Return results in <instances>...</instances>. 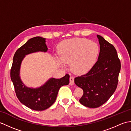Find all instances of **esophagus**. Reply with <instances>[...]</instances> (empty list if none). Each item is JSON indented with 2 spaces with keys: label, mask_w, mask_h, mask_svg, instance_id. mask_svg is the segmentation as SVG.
Returning a JSON list of instances; mask_svg holds the SVG:
<instances>
[{
  "label": "esophagus",
  "mask_w": 131,
  "mask_h": 131,
  "mask_svg": "<svg viewBox=\"0 0 131 131\" xmlns=\"http://www.w3.org/2000/svg\"><path fill=\"white\" fill-rule=\"evenodd\" d=\"M74 84V78L73 77H70V85Z\"/></svg>",
  "instance_id": "34e87169"
}]
</instances>
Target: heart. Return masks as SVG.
<instances>
[{
  "instance_id": "heart-1",
  "label": "heart",
  "mask_w": 131,
  "mask_h": 131,
  "mask_svg": "<svg viewBox=\"0 0 131 131\" xmlns=\"http://www.w3.org/2000/svg\"><path fill=\"white\" fill-rule=\"evenodd\" d=\"M99 48L97 43L85 38H74L61 43L60 56H57V63L61 66L70 64L71 70L75 73L88 71L96 62Z\"/></svg>"
}]
</instances>
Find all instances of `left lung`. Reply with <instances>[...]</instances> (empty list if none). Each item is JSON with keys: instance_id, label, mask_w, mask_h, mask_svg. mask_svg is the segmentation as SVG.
Segmentation results:
<instances>
[{"instance_id": "8db88e82", "label": "left lung", "mask_w": 131, "mask_h": 131, "mask_svg": "<svg viewBox=\"0 0 131 131\" xmlns=\"http://www.w3.org/2000/svg\"><path fill=\"white\" fill-rule=\"evenodd\" d=\"M97 37L100 49L98 60L87 73L74 79L75 84L84 92L79 102L90 108L100 107L113 95L121 68L115 47L101 36Z\"/></svg>"}]
</instances>
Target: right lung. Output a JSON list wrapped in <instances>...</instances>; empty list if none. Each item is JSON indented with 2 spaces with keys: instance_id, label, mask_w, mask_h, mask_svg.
I'll use <instances>...</instances> for the list:
<instances>
[{
  "instance_id": "right-lung-1",
  "label": "right lung",
  "mask_w": 131,
  "mask_h": 131,
  "mask_svg": "<svg viewBox=\"0 0 131 131\" xmlns=\"http://www.w3.org/2000/svg\"><path fill=\"white\" fill-rule=\"evenodd\" d=\"M47 50L45 38L36 37L30 39L16 51L10 69V79L18 99L22 104L34 110L42 111L49 107L56 100L60 88L69 84L70 76L68 74L60 79L52 78L37 88L27 87L22 82L19 71L25 56L37 52H46Z\"/></svg>"
}]
</instances>
